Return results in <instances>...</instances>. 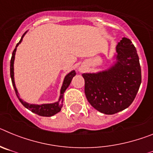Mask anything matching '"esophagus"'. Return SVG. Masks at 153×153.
<instances>
[{"mask_svg":"<svg viewBox=\"0 0 153 153\" xmlns=\"http://www.w3.org/2000/svg\"><path fill=\"white\" fill-rule=\"evenodd\" d=\"M84 70H85V69L83 68V67H80L79 68V72H84Z\"/></svg>","mask_w":153,"mask_h":153,"instance_id":"1","label":"esophagus"}]
</instances>
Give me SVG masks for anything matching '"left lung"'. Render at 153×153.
<instances>
[{"mask_svg":"<svg viewBox=\"0 0 153 153\" xmlns=\"http://www.w3.org/2000/svg\"><path fill=\"white\" fill-rule=\"evenodd\" d=\"M116 52V61L107 70L82 74L88 102L99 112L107 115L129 107L142 81L140 59L132 41L123 37Z\"/></svg>","mask_w":153,"mask_h":153,"instance_id":"left-lung-1","label":"left lung"}]
</instances>
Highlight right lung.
Listing matches in <instances>:
<instances>
[{"label":"right lung","instance_id":"right-lung-1","mask_svg":"<svg viewBox=\"0 0 153 153\" xmlns=\"http://www.w3.org/2000/svg\"><path fill=\"white\" fill-rule=\"evenodd\" d=\"M27 32H25V33L23 34L21 40L19 41V43H17V44L16 45L15 49L13 50V53H12L11 60H10V78H11L12 84H13V89H14V91H15V93H16V95H17V98H18L20 102L22 103V105L24 106V107H26L27 109L30 110L31 112H33V113H36V114L39 115V116H41V117H52V116L56 114V113H59V112L61 110V108L62 106H63V93H64L65 90L67 89V87L70 86L73 77L76 75V72H75V70H72V71L69 73L67 75H66V76L64 77V79H63V85H62L61 89H60V95L57 102H53V103H45V104L37 105V104L28 103V102L23 100L22 99H21L20 96H19V93L18 92H17V88H16L15 83H14L13 63H14V58H15V53H16V51H17V47H18L19 44L21 43V41H22L23 40V37L24 36V35L26 34Z\"/></svg>","mask_w":153,"mask_h":153}]
</instances>
